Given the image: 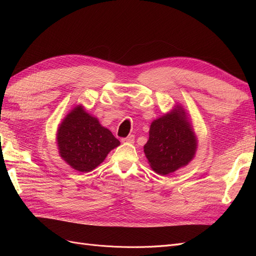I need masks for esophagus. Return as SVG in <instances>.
<instances>
[{
    "mask_svg": "<svg viewBox=\"0 0 256 256\" xmlns=\"http://www.w3.org/2000/svg\"><path fill=\"white\" fill-rule=\"evenodd\" d=\"M134 136H128L127 138H122V143H134Z\"/></svg>",
    "mask_w": 256,
    "mask_h": 256,
    "instance_id": "esophagus-1",
    "label": "esophagus"
}]
</instances>
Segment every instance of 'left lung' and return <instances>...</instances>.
<instances>
[{
  "instance_id": "8db88e82",
  "label": "left lung",
  "mask_w": 256,
  "mask_h": 256,
  "mask_svg": "<svg viewBox=\"0 0 256 256\" xmlns=\"http://www.w3.org/2000/svg\"><path fill=\"white\" fill-rule=\"evenodd\" d=\"M196 147V136L188 116L182 106H176L152 122L144 152L154 172L168 175L187 166L194 157Z\"/></svg>"
}]
</instances>
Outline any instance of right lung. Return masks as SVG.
Returning <instances> with one entry per match:
<instances>
[{"label":"right lung","mask_w":256,"mask_h":256,"mask_svg":"<svg viewBox=\"0 0 256 256\" xmlns=\"http://www.w3.org/2000/svg\"><path fill=\"white\" fill-rule=\"evenodd\" d=\"M58 152L67 164L79 172H90L120 143L109 129L76 106L60 124L56 134Z\"/></svg>","instance_id":"right-lung-1"}]
</instances>
